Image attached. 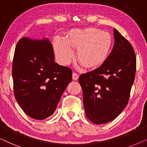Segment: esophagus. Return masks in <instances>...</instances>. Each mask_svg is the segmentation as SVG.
<instances>
[{"mask_svg":"<svg viewBox=\"0 0 147 147\" xmlns=\"http://www.w3.org/2000/svg\"><path fill=\"white\" fill-rule=\"evenodd\" d=\"M78 77H79V76H78L77 74L75 73H73V79L74 80H77L78 79Z\"/></svg>","mask_w":147,"mask_h":147,"instance_id":"esophagus-1","label":"esophagus"}]
</instances>
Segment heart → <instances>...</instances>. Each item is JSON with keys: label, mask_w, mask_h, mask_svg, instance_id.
Returning a JSON list of instances; mask_svg holds the SVG:
<instances>
[{"label": "heart", "mask_w": 147, "mask_h": 147, "mask_svg": "<svg viewBox=\"0 0 147 147\" xmlns=\"http://www.w3.org/2000/svg\"><path fill=\"white\" fill-rule=\"evenodd\" d=\"M113 47L112 37L108 32L94 28L74 30L65 41L55 39L53 48L58 59L67 65L73 57L72 49L77 50L76 59L88 69H98L108 60Z\"/></svg>", "instance_id": "heart-1"}]
</instances>
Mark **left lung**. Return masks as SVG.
Returning <instances> with one entry per match:
<instances>
[{
  "label": "left lung",
  "mask_w": 147,
  "mask_h": 147,
  "mask_svg": "<svg viewBox=\"0 0 147 147\" xmlns=\"http://www.w3.org/2000/svg\"><path fill=\"white\" fill-rule=\"evenodd\" d=\"M114 45L108 60L78 78L86 117L95 124L112 121L125 108L134 82L136 57L131 43L113 29Z\"/></svg>",
  "instance_id": "left-lung-1"
}]
</instances>
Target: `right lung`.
Segmentation results:
<instances>
[{
  "instance_id": "1",
  "label": "right lung",
  "mask_w": 147,
  "mask_h": 147,
  "mask_svg": "<svg viewBox=\"0 0 147 147\" xmlns=\"http://www.w3.org/2000/svg\"><path fill=\"white\" fill-rule=\"evenodd\" d=\"M54 60L48 38H23L17 43L12 70L14 96L33 119L51 116L72 80L71 69Z\"/></svg>"
}]
</instances>
